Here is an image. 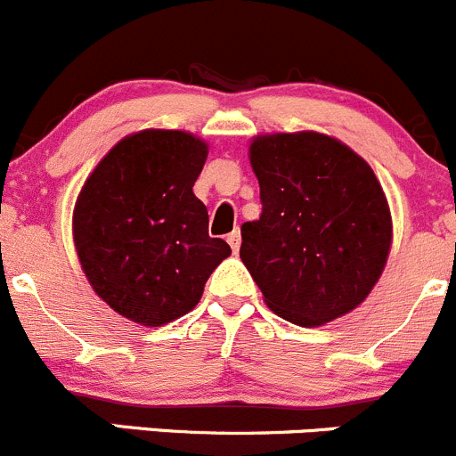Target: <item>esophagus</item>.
Instances as JSON below:
<instances>
[{
    "label": "esophagus",
    "instance_id": "esophagus-1",
    "mask_svg": "<svg viewBox=\"0 0 456 456\" xmlns=\"http://www.w3.org/2000/svg\"><path fill=\"white\" fill-rule=\"evenodd\" d=\"M226 241L230 243V248H232V252H237V250H239V243H241V232H239V228H237V230H232V232L228 234Z\"/></svg>",
    "mask_w": 456,
    "mask_h": 456
}]
</instances>
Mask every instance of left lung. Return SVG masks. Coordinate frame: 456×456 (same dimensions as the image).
<instances>
[{
	"mask_svg": "<svg viewBox=\"0 0 456 456\" xmlns=\"http://www.w3.org/2000/svg\"><path fill=\"white\" fill-rule=\"evenodd\" d=\"M250 164L261 217L241 226L239 256L268 308L304 328L357 308L379 281L392 241L370 166L313 130L259 134Z\"/></svg>",
	"mask_w": 456,
	"mask_h": 456,
	"instance_id": "left-lung-1",
	"label": "left lung"
}]
</instances>
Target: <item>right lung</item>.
Wrapping results in <instances>:
<instances>
[{
  "label": "right lung",
  "instance_id": "add662e5",
  "mask_svg": "<svg viewBox=\"0 0 456 456\" xmlns=\"http://www.w3.org/2000/svg\"><path fill=\"white\" fill-rule=\"evenodd\" d=\"M208 143L183 130L121 139L77 197L73 237L93 290L142 326L191 313L213 270L230 255L208 234V210L192 192Z\"/></svg>",
  "mask_w": 456,
  "mask_h": 456
}]
</instances>
